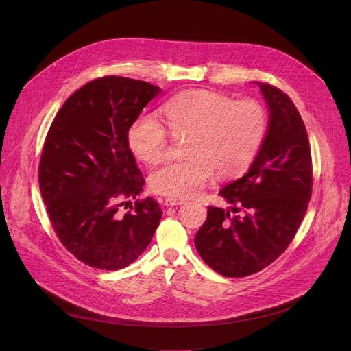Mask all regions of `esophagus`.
Here are the masks:
<instances>
[{"label":"esophagus","mask_w":351,"mask_h":351,"mask_svg":"<svg viewBox=\"0 0 351 351\" xmlns=\"http://www.w3.org/2000/svg\"><path fill=\"white\" fill-rule=\"evenodd\" d=\"M184 202L182 198H173V197H167L165 199H164V204L167 206V207H173V206H180V204H183Z\"/></svg>","instance_id":"34e87169"}]
</instances>
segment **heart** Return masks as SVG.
<instances>
[{"label":"heart","instance_id":"heart-1","mask_svg":"<svg viewBox=\"0 0 351 351\" xmlns=\"http://www.w3.org/2000/svg\"><path fill=\"white\" fill-rule=\"evenodd\" d=\"M164 117L176 136H189L186 154L153 172L156 193L187 198L204 189L214 173L233 179L245 173L258 157L268 134V114L256 99H241L210 90H189L165 104ZM169 132L154 115H140L128 130L132 153L157 164L169 153Z\"/></svg>","mask_w":351,"mask_h":351}]
</instances>
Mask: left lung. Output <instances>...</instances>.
I'll return each mask as SVG.
<instances>
[{"mask_svg":"<svg viewBox=\"0 0 351 351\" xmlns=\"http://www.w3.org/2000/svg\"><path fill=\"white\" fill-rule=\"evenodd\" d=\"M269 107V128L250 171L219 194L229 210L208 207L194 244L215 272L241 278L278 260L294 239L313 194V160L306 125L287 94L258 82Z\"/></svg>","mask_w":351,"mask_h":351,"instance_id":"8db88e82","label":"left lung"}]
</instances>
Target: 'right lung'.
Returning a JSON list of instances; mask_svg holds the SVG:
<instances>
[{"mask_svg":"<svg viewBox=\"0 0 351 351\" xmlns=\"http://www.w3.org/2000/svg\"><path fill=\"white\" fill-rule=\"evenodd\" d=\"M160 91L122 76L94 79L66 99L45 136L38 184L49 223L91 268L130 265L161 221L154 198H136L145 180L128 144L130 125ZM128 197L136 202L123 215L119 208Z\"/></svg>","mask_w":351,"mask_h":351,"instance_id":"1","label":"right lung"}]
</instances>
